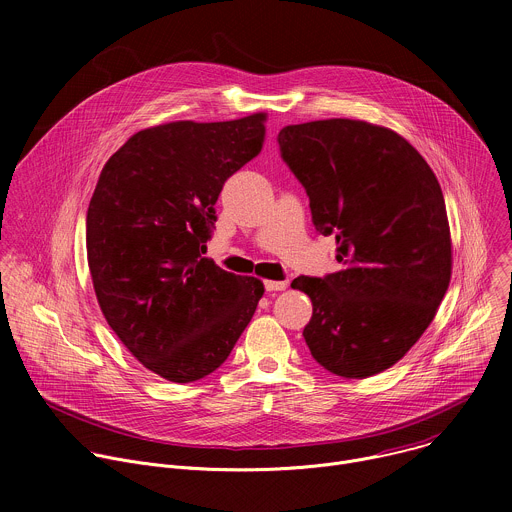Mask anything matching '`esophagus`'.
I'll return each instance as SVG.
<instances>
[{"label":"esophagus","instance_id":"34e87169","mask_svg":"<svg viewBox=\"0 0 512 512\" xmlns=\"http://www.w3.org/2000/svg\"><path fill=\"white\" fill-rule=\"evenodd\" d=\"M287 285H289L287 279H285V281H275V279H267V281H265V289H267V291H283Z\"/></svg>","mask_w":512,"mask_h":512}]
</instances>
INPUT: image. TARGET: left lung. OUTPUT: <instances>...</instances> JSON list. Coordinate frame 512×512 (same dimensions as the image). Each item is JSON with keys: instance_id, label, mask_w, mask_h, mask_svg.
I'll return each mask as SVG.
<instances>
[{"instance_id": "8db88e82", "label": "left lung", "mask_w": 512, "mask_h": 512, "mask_svg": "<svg viewBox=\"0 0 512 512\" xmlns=\"http://www.w3.org/2000/svg\"><path fill=\"white\" fill-rule=\"evenodd\" d=\"M277 141L310 196L316 231L338 245V271L291 281L314 308L306 344L338 377L383 373L421 338L450 285L440 182L403 135L369 121L287 125Z\"/></svg>"}]
</instances>
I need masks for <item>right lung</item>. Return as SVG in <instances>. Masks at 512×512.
Segmentation results:
<instances>
[{
	"instance_id": "add662e5",
	"label": "right lung",
	"mask_w": 512,
	"mask_h": 512,
	"mask_svg": "<svg viewBox=\"0 0 512 512\" xmlns=\"http://www.w3.org/2000/svg\"><path fill=\"white\" fill-rule=\"evenodd\" d=\"M267 113L170 121L133 133L107 160L87 212L99 308L145 369L172 383L216 371L251 322L263 281L206 253L229 176L259 156Z\"/></svg>"
}]
</instances>
